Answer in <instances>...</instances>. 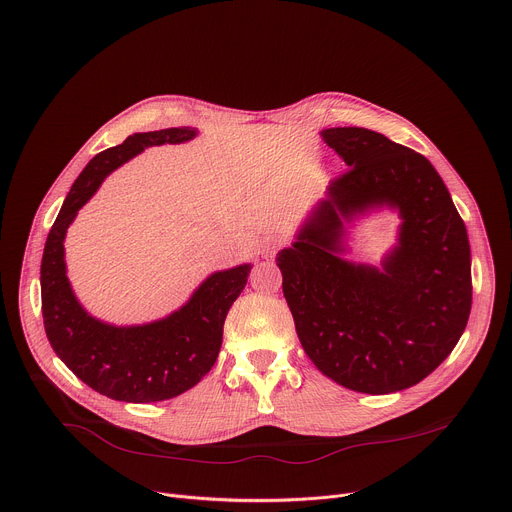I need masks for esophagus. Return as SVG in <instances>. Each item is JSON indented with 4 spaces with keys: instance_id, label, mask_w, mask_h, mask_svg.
Listing matches in <instances>:
<instances>
[{
    "instance_id": "esophagus-1",
    "label": "esophagus",
    "mask_w": 512,
    "mask_h": 512,
    "mask_svg": "<svg viewBox=\"0 0 512 512\" xmlns=\"http://www.w3.org/2000/svg\"><path fill=\"white\" fill-rule=\"evenodd\" d=\"M281 243H283V241H281L279 237H271V239H267V241H265V245H263V253H265V255L275 253V249H277V247H281Z\"/></svg>"
}]
</instances>
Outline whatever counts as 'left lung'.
Instances as JSON below:
<instances>
[{
    "label": "left lung",
    "instance_id": "8db88e82",
    "mask_svg": "<svg viewBox=\"0 0 512 512\" xmlns=\"http://www.w3.org/2000/svg\"><path fill=\"white\" fill-rule=\"evenodd\" d=\"M320 135L350 170L277 253L285 302L306 354L328 379L369 395L409 389L440 367L468 324L466 225L421 154L364 127ZM383 205L400 212L402 225L382 267L340 258L343 223Z\"/></svg>",
    "mask_w": 512,
    "mask_h": 512
}]
</instances>
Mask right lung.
Returning a JSON list of instances; mask_svg holds the SVG:
<instances>
[{
    "label": "right lung",
    "instance_id": "1",
    "mask_svg": "<svg viewBox=\"0 0 512 512\" xmlns=\"http://www.w3.org/2000/svg\"><path fill=\"white\" fill-rule=\"evenodd\" d=\"M196 133L194 127L133 133L97 154L72 184L46 239L40 285L48 342L83 383L115 401L156 403L178 397L214 367L225 318L247 285L251 263L208 275L180 310L162 320L113 326L93 318L68 283L66 229L113 170L145 148L184 143Z\"/></svg>",
    "mask_w": 512,
    "mask_h": 512
}]
</instances>
